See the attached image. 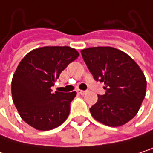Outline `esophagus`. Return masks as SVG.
<instances>
[{"instance_id": "esophagus-1", "label": "esophagus", "mask_w": 153, "mask_h": 153, "mask_svg": "<svg viewBox=\"0 0 153 153\" xmlns=\"http://www.w3.org/2000/svg\"><path fill=\"white\" fill-rule=\"evenodd\" d=\"M77 92L80 95H85L88 91L87 90H81V89H77Z\"/></svg>"}]
</instances>
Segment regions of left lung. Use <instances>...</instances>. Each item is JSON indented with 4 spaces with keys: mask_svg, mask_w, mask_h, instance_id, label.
Listing matches in <instances>:
<instances>
[{
    "mask_svg": "<svg viewBox=\"0 0 153 153\" xmlns=\"http://www.w3.org/2000/svg\"><path fill=\"white\" fill-rule=\"evenodd\" d=\"M89 72L106 90L89 109L92 117L108 127H120L138 112L146 93V79L137 64L112 47H93L81 51Z\"/></svg>",
    "mask_w": 153,
    "mask_h": 153,
    "instance_id": "1",
    "label": "left lung"
}]
</instances>
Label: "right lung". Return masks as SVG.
<instances>
[{
    "instance_id": "1",
    "label": "right lung",
    "mask_w": 153,
    "mask_h": 153,
    "mask_svg": "<svg viewBox=\"0 0 153 153\" xmlns=\"http://www.w3.org/2000/svg\"><path fill=\"white\" fill-rule=\"evenodd\" d=\"M79 56L71 47L46 46L33 49L21 60L12 78L11 94L20 117L28 125L46 131L65 121L76 92L53 93L51 87Z\"/></svg>"
}]
</instances>
